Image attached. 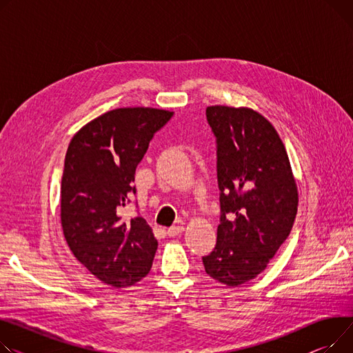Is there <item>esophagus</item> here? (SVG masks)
Returning <instances> with one entry per match:
<instances>
[{"mask_svg": "<svg viewBox=\"0 0 353 353\" xmlns=\"http://www.w3.org/2000/svg\"><path fill=\"white\" fill-rule=\"evenodd\" d=\"M183 231H184L183 225H173V227L168 228V236L169 237H176V236H179V234H181Z\"/></svg>", "mask_w": 353, "mask_h": 353, "instance_id": "esophagus-1", "label": "esophagus"}]
</instances>
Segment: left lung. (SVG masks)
Listing matches in <instances>:
<instances>
[{
  "instance_id": "obj_1",
  "label": "left lung",
  "mask_w": 353,
  "mask_h": 353,
  "mask_svg": "<svg viewBox=\"0 0 353 353\" xmlns=\"http://www.w3.org/2000/svg\"><path fill=\"white\" fill-rule=\"evenodd\" d=\"M205 116L217 143L221 216L203 264L213 279L237 287L261 274L290 236L296 183L283 140L263 114L217 105Z\"/></svg>"
}]
</instances>
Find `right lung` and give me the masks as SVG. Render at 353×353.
Masks as SVG:
<instances>
[{"instance_id":"obj_1","label":"right lung","mask_w":353,"mask_h":353,"mask_svg":"<svg viewBox=\"0 0 353 353\" xmlns=\"http://www.w3.org/2000/svg\"><path fill=\"white\" fill-rule=\"evenodd\" d=\"M173 112L119 108L85 125L66 150L61 223L77 260L102 283L130 287L152 268L157 240L145 219L123 217L137 164Z\"/></svg>"}]
</instances>
